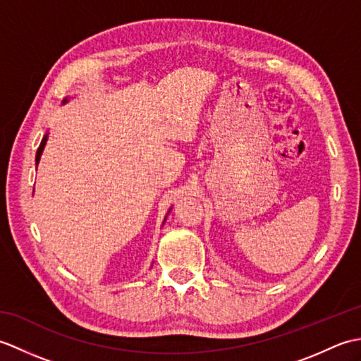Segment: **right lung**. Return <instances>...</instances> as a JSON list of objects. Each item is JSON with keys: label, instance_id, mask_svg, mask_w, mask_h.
<instances>
[{"label": "right lung", "instance_id": "right-lung-1", "mask_svg": "<svg viewBox=\"0 0 361 361\" xmlns=\"http://www.w3.org/2000/svg\"><path fill=\"white\" fill-rule=\"evenodd\" d=\"M46 140H48V136H43V140H42V142H40V147H38V150H37V157H35L37 164H38V161H40V157H42L43 149H44V145H46Z\"/></svg>", "mask_w": 361, "mask_h": 361}]
</instances>
